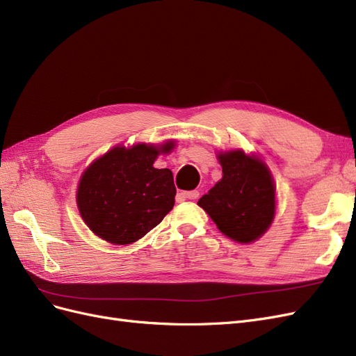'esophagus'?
Here are the masks:
<instances>
[{"label": "esophagus", "instance_id": "1", "mask_svg": "<svg viewBox=\"0 0 356 356\" xmlns=\"http://www.w3.org/2000/svg\"><path fill=\"white\" fill-rule=\"evenodd\" d=\"M181 196L184 199H190V200H195L199 197V191L197 190H193V191H182Z\"/></svg>", "mask_w": 356, "mask_h": 356}]
</instances>
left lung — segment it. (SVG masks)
<instances>
[{"mask_svg":"<svg viewBox=\"0 0 356 356\" xmlns=\"http://www.w3.org/2000/svg\"><path fill=\"white\" fill-rule=\"evenodd\" d=\"M222 178L197 204L218 230L239 243H251L270 227L276 213V186L270 169L255 154L236 148L220 152Z\"/></svg>","mask_w":356,"mask_h":356,"instance_id":"8db88e82","label":"left lung"}]
</instances>
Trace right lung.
Returning <instances> with one entry per match:
<instances>
[{
  "mask_svg": "<svg viewBox=\"0 0 356 356\" xmlns=\"http://www.w3.org/2000/svg\"><path fill=\"white\" fill-rule=\"evenodd\" d=\"M174 148L172 139L157 145H117L86 168L77 187V208L98 238L131 245L174 208V175L170 169L153 166L160 154Z\"/></svg>",
  "mask_w": 356,
  "mask_h": 356,
  "instance_id": "obj_1",
  "label": "right lung"
}]
</instances>
